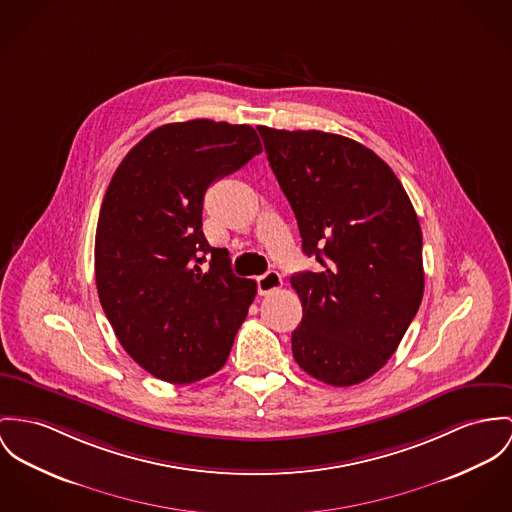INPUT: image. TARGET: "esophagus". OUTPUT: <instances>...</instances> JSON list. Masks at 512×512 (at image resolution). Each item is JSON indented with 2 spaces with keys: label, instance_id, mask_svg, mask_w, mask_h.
<instances>
[{
  "label": "esophagus",
  "instance_id": "1",
  "mask_svg": "<svg viewBox=\"0 0 512 512\" xmlns=\"http://www.w3.org/2000/svg\"><path fill=\"white\" fill-rule=\"evenodd\" d=\"M282 286V278L276 271H269L265 275L257 276V292L261 296H267Z\"/></svg>",
  "mask_w": 512,
  "mask_h": 512
}]
</instances>
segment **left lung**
<instances>
[{"label":"left lung","mask_w":512,"mask_h":512,"mask_svg":"<svg viewBox=\"0 0 512 512\" xmlns=\"http://www.w3.org/2000/svg\"><path fill=\"white\" fill-rule=\"evenodd\" d=\"M302 251L321 265L290 278L302 302L300 368L329 386L376 374L401 343L423 290V234L392 167L351 138L259 126Z\"/></svg>","instance_id":"obj_1"}]
</instances>
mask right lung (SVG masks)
<instances>
[{"label":"right lung","instance_id":"right-lung-1","mask_svg":"<svg viewBox=\"0 0 512 512\" xmlns=\"http://www.w3.org/2000/svg\"><path fill=\"white\" fill-rule=\"evenodd\" d=\"M263 152L247 124L197 118L152 130L120 161L95 234V280L122 349L169 384L218 372L257 294L208 245V187ZM205 267L202 268L201 265Z\"/></svg>","mask_w":512,"mask_h":512}]
</instances>
